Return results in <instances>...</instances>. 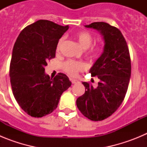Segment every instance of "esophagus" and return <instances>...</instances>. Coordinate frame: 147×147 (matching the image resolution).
Masks as SVG:
<instances>
[{"label": "esophagus", "instance_id": "esophagus-1", "mask_svg": "<svg viewBox=\"0 0 147 147\" xmlns=\"http://www.w3.org/2000/svg\"><path fill=\"white\" fill-rule=\"evenodd\" d=\"M71 82H72V84H76V83L80 82L78 80H75V79H71Z\"/></svg>", "mask_w": 147, "mask_h": 147}]
</instances>
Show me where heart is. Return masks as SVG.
Masks as SVG:
<instances>
[{"mask_svg": "<svg viewBox=\"0 0 147 147\" xmlns=\"http://www.w3.org/2000/svg\"><path fill=\"white\" fill-rule=\"evenodd\" d=\"M74 37L80 45L84 49H86L90 46L93 42V37L89 32L86 31H81L77 32L74 34ZM64 42V38L62 37L59 40L57 45V51H59L62 46V43ZM102 47L100 45H94L92 46L87 52V55L90 58H96L101 53ZM63 71L71 76H74L77 74L80 71H83L85 68V64L82 62H77V61L69 59L67 60L62 65Z\"/></svg>", "mask_w": 147, "mask_h": 147, "instance_id": "heart-1", "label": "heart"}]
</instances>
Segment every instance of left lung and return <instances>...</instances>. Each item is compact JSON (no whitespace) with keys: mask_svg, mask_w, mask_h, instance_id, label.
<instances>
[{"mask_svg":"<svg viewBox=\"0 0 147 147\" xmlns=\"http://www.w3.org/2000/svg\"><path fill=\"white\" fill-rule=\"evenodd\" d=\"M87 28L98 30L105 40L104 52L90 70L99 79L98 86L82 82L85 93L76 99L80 112L91 121H102L118 110L123 102L131 76L130 55L120 30L105 22H95Z\"/></svg>","mask_w":147,"mask_h":147,"instance_id":"obj_1","label":"left lung"}]
</instances>
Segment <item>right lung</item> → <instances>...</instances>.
I'll use <instances>...</instances> for the list:
<instances>
[{
    "label": "right lung",
    "instance_id": "obj_1",
    "mask_svg": "<svg viewBox=\"0 0 147 147\" xmlns=\"http://www.w3.org/2000/svg\"><path fill=\"white\" fill-rule=\"evenodd\" d=\"M67 29L68 26L40 20L23 28L15 41L9 67L11 90L18 105L32 117L51 113L71 85L64 74L54 79L45 74V66L55 57L58 41Z\"/></svg>",
    "mask_w": 147,
    "mask_h": 147
}]
</instances>
